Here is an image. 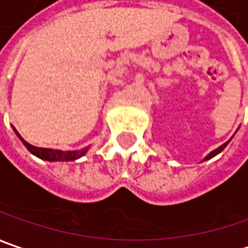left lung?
Wrapping results in <instances>:
<instances>
[{
	"mask_svg": "<svg viewBox=\"0 0 248 248\" xmlns=\"http://www.w3.org/2000/svg\"><path fill=\"white\" fill-rule=\"evenodd\" d=\"M229 141H231V140H229ZM229 141H226L225 144H222L221 147H218L217 150H214L212 153H210L208 155H207V156H205V158H204V161H205V159H210V158H212V156H215V155H217V154H219V153H221L222 150H223V148H225V147L228 145V143H229Z\"/></svg>",
	"mask_w": 248,
	"mask_h": 248,
	"instance_id": "8db88e82",
	"label": "left lung"
}]
</instances>
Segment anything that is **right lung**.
Returning <instances> with one entry per match:
<instances>
[{
    "label": "right lung",
    "instance_id": "add662e5",
    "mask_svg": "<svg viewBox=\"0 0 248 248\" xmlns=\"http://www.w3.org/2000/svg\"><path fill=\"white\" fill-rule=\"evenodd\" d=\"M16 135L22 140V143L26 145V148L31 154H34V155L41 158V159H46V161H75V159L84 155L86 150H87V148H83V150H79V151H61V150H52V148H41V147L29 144L27 141H25L20 137V135L17 132Z\"/></svg>",
    "mask_w": 248,
    "mask_h": 248
}]
</instances>
